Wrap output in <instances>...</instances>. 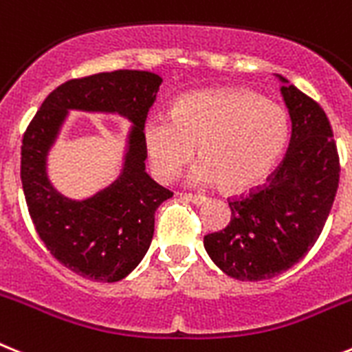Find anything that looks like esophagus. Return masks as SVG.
I'll list each match as a JSON object with an SVG mask.
<instances>
[{
    "instance_id": "obj_1",
    "label": "esophagus",
    "mask_w": 352,
    "mask_h": 352,
    "mask_svg": "<svg viewBox=\"0 0 352 352\" xmlns=\"http://www.w3.org/2000/svg\"><path fill=\"white\" fill-rule=\"evenodd\" d=\"M183 197L187 201H192L194 205H203L206 201L205 196H199V194H183Z\"/></svg>"
}]
</instances>
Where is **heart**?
<instances>
[{
    "mask_svg": "<svg viewBox=\"0 0 352 352\" xmlns=\"http://www.w3.org/2000/svg\"><path fill=\"white\" fill-rule=\"evenodd\" d=\"M155 174L173 179L194 158L190 182L222 183L230 192L256 187L274 170L288 142L283 108L245 89L201 90L182 98L173 113H151L144 126Z\"/></svg>",
    "mask_w": 352,
    "mask_h": 352,
    "instance_id": "obj_1",
    "label": "heart"
}]
</instances>
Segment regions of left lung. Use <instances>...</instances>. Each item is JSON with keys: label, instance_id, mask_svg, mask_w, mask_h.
<instances>
[{"label": "left lung", "instance_id": "8db88e82", "mask_svg": "<svg viewBox=\"0 0 352 352\" xmlns=\"http://www.w3.org/2000/svg\"><path fill=\"white\" fill-rule=\"evenodd\" d=\"M279 80L292 121L287 155L265 185L228 199L231 221L205 235L213 263L239 281H262L296 265L317 242L340 179V158L326 112Z\"/></svg>", "mask_w": 352, "mask_h": 352}]
</instances>
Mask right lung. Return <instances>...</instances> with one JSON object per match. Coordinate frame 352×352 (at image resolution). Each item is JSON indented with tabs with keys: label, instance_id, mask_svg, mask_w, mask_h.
Segmentation results:
<instances>
[{
	"label": "right lung",
	"instance_id": "add662e5",
	"mask_svg": "<svg viewBox=\"0 0 352 352\" xmlns=\"http://www.w3.org/2000/svg\"><path fill=\"white\" fill-rule=\"evenodd\" d=\"M162 78L147 71H113L56 87L23 135L21 182L38 236L62 265L85 279L113 283L139 265L155 231L156 208L173 197L146 173L144 124ZM67 109L117 111L135 126L123 174L85 201L58 195L45 176V155Z\"/></svg>",
	"mask_w": 352,
	"mask_h": 352
}]
</instances>
